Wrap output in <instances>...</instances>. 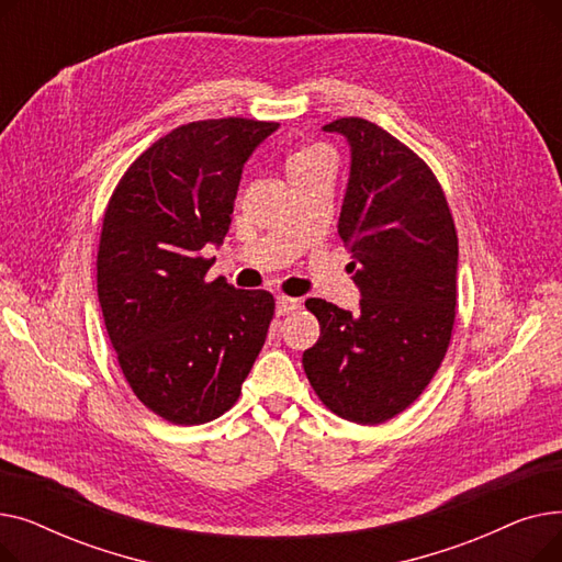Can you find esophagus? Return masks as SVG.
I'll use <instances>...</instances> for the list:
<instances>
[{
	"label": "esophagus",
	"mask_w": 562,
	"mask_h": 562,
	"mask_svg": "<svg viewBox=\"0 0 562 562\" xmlns=\"http://www.w3.org/2000/svg\"><path fill=\"white\" fill-rule=\"evenodd\" d=\"M299 307V301L296 299H289V296H278V301H276V314L278 316H284V314H289V312H293Z\"/></svg>",
	"instance_id": "esophagus-1"
}]
</instances>
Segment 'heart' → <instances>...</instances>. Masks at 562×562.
I'll list each match as a JSON object with an SVG mask.
<instances>
[{"label":"heart","mask_w":562,"mask_h":562,"mask_svg":"<svg viewBox=\"0 0 562 562\" xmlns=\"http://www.w3.org/2000/svg\"><path fill=\"white\" fill-rule=\"evenodd\" d=\"M318 157H330V155H328L326 150H323V147H303V150L293 153V155L289 157V168H296V166L310 164V161H314V159H318Z\"/></svg>","instance_id":"1"}]
</instances>
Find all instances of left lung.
I'll return each instance as SVG.
<instances>
[{
  "label": "left lung",
  "instance_id": "left-lung-1",
  "mask_svg": "<svg viewBox=\"0 0 562 562\" xmlns=\"http://www.w3.org/2000/svg\"><path fill=\"white\" fill-rule=\"evenodd\" d=\"M350 145L339 236L352 252L360 312L305 307L321 337L303 352L316 396L337 417L375 426L415 403L447 356L458 303V234L428 164L364 117L323 127Z\"/></svg>",
  "mask_w": 562,
  "mask_h": 562
}]
</instances>
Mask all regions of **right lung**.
Returning <instances> with one entry per match:
<instances>
[{
    "instance_id": "right-lung-1",
    "label": "right lung",
    "mask_w": 562,
    "mask_h": 562,
    "mask_svg": "<svg viewBox=\"0 0 562 562\" xmlns=\"http://www.w3.org/2000/svg\"><path fill=\"white\" fill-rule=\"evenodd\" d=\"M280 125L216 117L172 130L127 168L102 218L98 299L134 396L177 426L239 401L276 314L269 291L206 280L241 170Z\"/></svg>"
}]
</instances>
